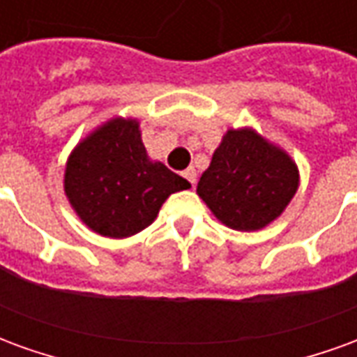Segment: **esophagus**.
<instances>
[{
    "mask_svg": "<svg viewBox=\"0 0 357 357\" xmlns=\"http://www.w3.org/2000/svg\"><path fill=\"white\" fill-rule=\"evenodd\" d=\"M183 178H185L191 185H195V183H197V170H195V168H187V170L183 172Z\"/></svg>",
    "mask_w": 357,
    "mask_h": 357,
    "instance_id": "1",
    "label": "esophagus"
}]
</instances>
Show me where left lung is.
I'll use <instances>...</instances> for the list:
<instances>
[{"label":"left lung","mask_w":357,"mask_h":357,"mask_svg":"<svg viewBox=\"0 0 357 357\" xmlns=\"http://www.w3.org/2000/svg\"><path fill=\"white\" fill-rule=\"evenodd\" d=\"M296 189L298 170L289 155L255 130H229L197 193L227 227L255 231L283 212Z\"/></svg>","instance_id":"left-lung-1"}]
</instances>
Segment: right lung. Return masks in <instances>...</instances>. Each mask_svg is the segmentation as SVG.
<instances>
[{
    "label": "right lung",
    "mask_w": 357,
    "mask_h": 357,
    "mask_svg": "<svg viewBox=\"0 0 357 357\" xmlns=\"http://www.w3.org/2000/svg\"><path fill=\"white\" fill-rule=\"evenodd\" d=\"M189 187L164 164L149 160L135 120L107 122L66 162L65 191L73 208L93 231L112 239L145 229L172 193Z\"/></svg>",
    "instance_id": "1"
}]
</instances>
